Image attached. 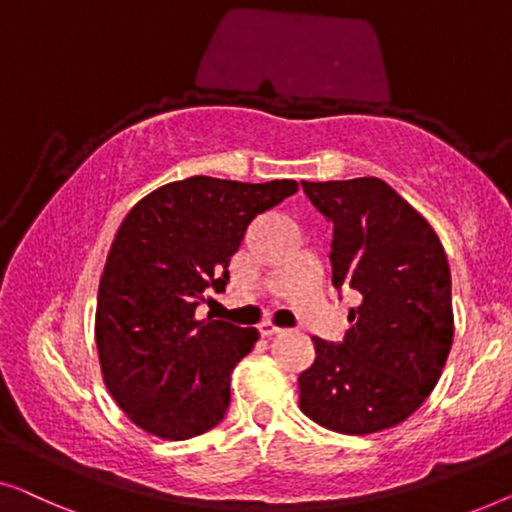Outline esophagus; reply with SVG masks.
Masks as SVG:
<instances>
[{"instance_id":"esophagus-1","label":"esophagus","mask_w":512,"mask_h":512,"mask_svg":"<svg viewBox=\"0 0 512 512\" xmlns=\"http://www.w3.org/2000/svg\"><path fill=\"white\" fill-rule=\"evenodd\" d=\"M280 331H283V327H278L276 322H271V320L259 322V334L262 336H276V334H280Z\"/></svg>"}]
</instances>
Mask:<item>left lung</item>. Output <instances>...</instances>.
<instances>
[{"label": "left lung", "mask_w": 512, "mask_h": 512, "mask_svg": "<svg viewBox=\"0 0 512 512\" xmlns=\"http://www.w3.org/2000/svg\"><path fill=\"white\" fill-rule=\"evenodd\" d=\"M334 222V285L362 304L341 345L313 336L315 362L299 376L301 413L338 434L397 427L422 406L450 355L452 280L434 227L380 178L308 183Z\"/></svg>", "instance_id": "1"}]
</instances>
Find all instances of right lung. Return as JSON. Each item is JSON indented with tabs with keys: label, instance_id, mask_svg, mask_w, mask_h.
I'll use <instances>...</instances> for the list:
<instances>
[{
	"label": "right lung",
	"instance_id": "right-lung-1",
	"mask_svg": "<svg viewBox=\"0 0 512 512\" xmlns=\"http://www.w3.org/2000/svg\"><path fill=\"white\" fill-rule=\"evenodd\" d=\"M297 190L287 178L192 176L157 187L122 220L99 280L95 341L106 390L141 431L185 441L225 417L232 371L259 331L194 311L208 287L225 290L255 215Z\"/></svg>",
	"mask_w": 512,
	"mask_h": 512
}]
</instances>
